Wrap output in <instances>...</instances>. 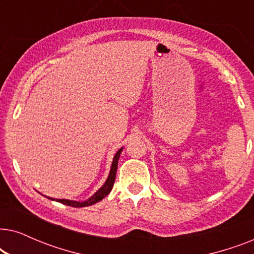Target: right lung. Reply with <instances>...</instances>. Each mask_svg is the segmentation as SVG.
<instances>
[{
    "label": "right lung",
    "mask_w": 254,
    "mask_h": 254,
    "mask_svg": "<svg viewBox=\"0 0 254 254\" xmlns=\"http://www.w3.org/2000/svg\"><path fill=\"white\" fill-rule=\"evenodd\" d=\"M121 151H123V148L119 149V150L117 151L116 156H114L113 158V163H112V166H111V171H110V175H109V178H107L106 183L104 184L102 186V189L97 190L96 194H93V195L88 199L86 201H83V202H78V201H70V200H64V199H52V200H55L58 201V202H61L64 204H67V206H71V207H76V208H79V207H88V206H91L93 203H97L98 201L103 200L104 197H105L107 194L111 192V190H112L113 187V184H114V180H116V176H117V168H118V161H119V157H120V154ZM48 199H51V197H48Z\"/></svg>",
    "instance_id": "obj_1"
}]
</instances>
